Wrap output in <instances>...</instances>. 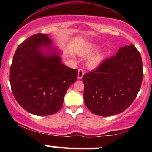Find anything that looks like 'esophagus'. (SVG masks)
<instances>
[{
    "label": "esophagus",
    "mask_w": 152,
    "mask_h": 152,
    "mask_svg": "<svg viewBox=\"0 0 152 152\" xmlns=\"http://www.w3.org/2000/svg\"><path fill=\"white\" fill-rule=\"evenodd\" d=\"M83 75H84V71H83V69H78V79H81L82 77L83 76Z\"/></svg>",
    "instance_id": "34e87169"
}]
</instances>
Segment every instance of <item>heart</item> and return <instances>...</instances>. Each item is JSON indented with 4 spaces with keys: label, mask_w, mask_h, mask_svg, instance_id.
Instances as JSON below:
<instances>
[{
    "label": "heart",
    "mask_w": 152,
    "mask_h": 152,
    "mask_svg": "<svg viewBox=\"0 0 152 152\" xmlns=\"http://www.w3.org/2000/svg\"><path fill=\"white\" fill-rule=\"evenodd\" d=\"M99 47L96 46V45H90L86 49L83 50V55H89L93 52L96 51L97 49H98ZM104 56H105V53L104 52H101V53H99L96 55L93 56L91 58L88 59V67L91 68V69H95V68H97L102 64L104 58Z\"/></svg>",
    "instance_id": "1"
}]
</instances>
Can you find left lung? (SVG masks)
<instances>
[{"label": "left lung", "instance_id": "1", "mask_svg": "<svg viewBox=\"0 0 152 152\" xmlns=\"http://www.w3.org/2000/svg\"><path fill=\"white\" fill-rule=\"evenodd\" d=\"M82 79L83 99L90 111L101 116L120 114L133 103L141 88L142 57L134 45L123 46Z\"/></svg>", "mask_w": 152, "mask_h": 152}]
</instances>
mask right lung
<instances>
[{"mask_svg":"<svg viewBox=\"0 0 152 152\" xmlns=\"http://www.w3.org/2000/svg\"><path fill=\"white\" fill-rule=\"evenodd\" d=\"M46 34L33 35L17 48L10 66V83L23 109L37 116H48L61 109L69 87L78 70L62 64L58 52Z\"/></svg>","mask_w":152,"mask_h":152,"instance_id":"1","label":"right lung"}]
</instances>
